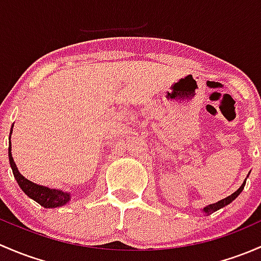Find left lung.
<instances>
[{
    "label": "left lung",
    "mask_w": 261,
    "mask_h": 261,
    "mask_svg": "<svg viewBox=\"0 0 261 261\" xmlns=\"http://www.w3.org/2000/svg\"><path fill=\"white\" fill-rule=\"evenodd\" d=\"M245 184H246V182H244V184L241 185V186H240V189H239L238 191H235V192H233L232 195H230L229 197L224 198V200L219 201V202H216V203H212V205H208V206H206V207L203 208V211H205L206 214H208V215H210V214H212V212H215V211L220 210V208H221V207H224V206L229 205L230 202H232V201L235 200V198L238 197L239 195H240V193H241V191L244 190V186H245Z\"/></svg>",
    "instance_id": "obj_1"
}]
</instances>
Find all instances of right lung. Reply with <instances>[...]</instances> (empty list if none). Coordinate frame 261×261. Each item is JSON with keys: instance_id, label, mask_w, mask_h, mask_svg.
<instances>
[{"instance_id": "1", "label": "right lung", "mask_w": 261, "mask_h": 261, "mask_svg": "<svg viewBox=\"0 0 261 261\" xmlns=\"http://www.w3.org/2000/svg\"><path fill=\"white\" fill-rule=\"evenodd\" d=\"M11 133H12V129H11ZM9 158L13 176H15L18 186L21 187V190H22L29 197L36 201L37 203H40V205L44 206V207L46 208H51L65 205V203L70 200V195H69V193L61 192V191L58 190L47 189V187L45 186H39V185L32 184L31 181L26 179L25 177L18 172L15 162H13L12 154H11V144L9 147Z\"/></svg>"}]
</instances>
